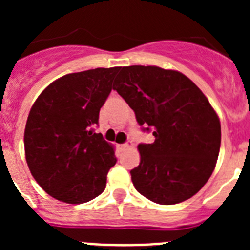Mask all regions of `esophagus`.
<instances>
[{
	"instance_id": "obj_1",
	"label": "esophagus",
	"mask_w": 250,
	"mask_h": 250,
	"mask_svg": "<svg viewBox=\"0 0 250 250\" xmlns=\"http://www.w3.org/2000/svg\"><path fill=\"white\" fill-rule=\"evenodd\" d=\"M130 146H132V143L131 141H127V143H125V144H120L119 145V147H120V149H126V147H130Z\"/></svg>"
}]
</instances>
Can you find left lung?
Returning a JSON list of instances; mask_svg holds the SVG:
<instances>
[{"label":"left lung","instance_id":"left-lung-1","mask_svg":"<svg viewBox=\"0 0 250 250\" xmlns=\"http://www.w3.org/2000/svg\"><path fill=\"white\" fill-rule=\"evenodd\" d=\"M114 90L134 110L152 144H139L130 171L136 190L156 204H178L210 178L220 149V123L205 95L182 72L156 66L120 67Z\"/></svg>","mask_w":250,"mask_h":250}]
</instances>
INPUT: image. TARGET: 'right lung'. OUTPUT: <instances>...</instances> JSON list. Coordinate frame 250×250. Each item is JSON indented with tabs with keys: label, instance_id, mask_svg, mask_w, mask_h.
<instances>
[{
	"label": "right lung",
	"instance_id": "right-lung-1",
	"mask_svg": "<svg viewBox=\"0 0 250 250\" xmlns=\"http://www.w3.org/2000/svg\"><path fill=\"white\" fill-rule=\"evenodd\" d=\"M118 71L94 68L65 75L48 85L31 107L26 161L40 187L60 202L81 204L105 190L106 175L118 159L95 127Z\"/></svg>",
	"mask_w": 250,
	"mask_h": 250
}]
</instances>
